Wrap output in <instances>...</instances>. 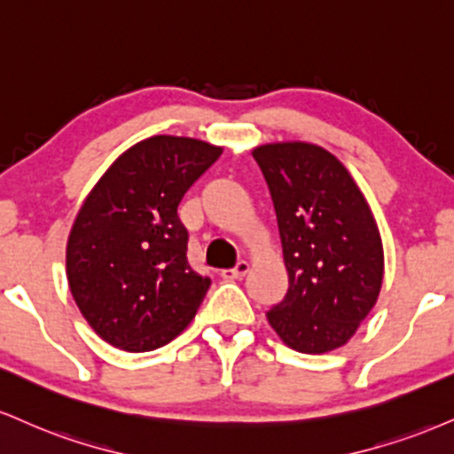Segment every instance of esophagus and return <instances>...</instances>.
I'll use <instances>...</instances> for the list:
<instances>
[{"mask_svg":"<svg viewBox=\"0 0 454 454\" xmlns=\"http://www.w3.org/2000/svg\"><path fill=\"white\" fill-rule=\"evenodd\" d=\"M249 272V262H237V266L234 269H228V270H222V277L223 279H243L245 275Z\"/></svg>","mask_w":454,"mask_h":454,"instance_id":"esophagus-1","label":"esophagus"}]
</instances>
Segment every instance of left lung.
I'll return each instance as SVG.
<instances>
[{
	"label": "left lung",
	"instance_id": "8db88e82",
	"mask_svg": "<svg viewBox=\"0 0 454 454\" xmlns=\"http://www.w3.org/2000/svg\"><path fill=\"white\" fill-rule=\"evenodd\" d=\"M251 154L269 184L289 277L286 298L266 313L269 324L294 351H334L357 332L383 286L372 211L324 147L283 141Z\"/></svg>",
	"mask_w": 454,
	"mask_h": 454
}]
</instances>
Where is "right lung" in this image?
Segmentation results:
<instances>
[{
	"mask_svg": "<svg viewBox=\"0 0 454 454\" xmlns=\"http://www.w3.org/2000/svg\"><path fill=\"white\" fill-rule=\"evenodd\" d=\"M220 154L207 141L156 135L118 156L86 196L69 232L67 281L112 347H165L199 310L211 281L190 269L177 207Z\"/></svg>",
	"mask_w": 454,
	"mask_h": 454,
	"instance_id": "right-lung-1",
	"label": "right lung"
}]
</instances>
